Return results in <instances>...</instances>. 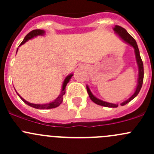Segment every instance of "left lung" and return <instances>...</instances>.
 Returning <instances> with one entry per match:
<instances>
[{"instance_id": "1", "label": "left lung", "mask_w": 154, "mask_h": 154, "mask_svg": "<svg viewBox=\"0 0 154 154\" xmlns=\"http://www.w3.org/2000/svg\"><path fill=\"white\" fill-rule=\"evenodd\" d=\"M113 30L115 31L116 34L120 37L122 39H123L124 41L126 43L129 44L130 45H131L132 47L134 48L135 51V55H136V63H137L138 68H139V78H138V83L137 86H136V91H135L134 94L131 96L129 99H127L125 101L122 102L121 103L122 106H124V105H126L127 103H128L129 102L131 101L133 98L136 97L139 94V92L140 91L141 88L142 86V83H143V79H144V66H143V63H142V60L141 59L140 54H139V48H138L137 44H136V42L130 34L127 32V31L126 30L125 28L120 27V26L116 25L115 27L113 28ZM86 89L87 92H88V95H89L90 99L94 102V103L97 105H100V106H106V107H111V108H116V107H118L119 105L115 104V103H108V102L103 101V100H100V99L97 98L94 95H93V94L91 93V91H90L89 88H88V86H86Z\"/></svg>"}]
</instances>
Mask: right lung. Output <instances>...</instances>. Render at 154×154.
Wrapping results in <instances>:
<instances>
[{"instance_id": "obj_1", "label": "right lung", "mask_w": 154, "mask_h": 154, "mask_svg": "<svg viewBox=\"0 0 154 154\" xmlns=\"http://www.w3.org/2000/svg\"><path fill=\"white\" fill-rule=\"evenodd\" d=\"M45 32L44 30H42V29H34V30H32L31 32H29L25 37H24V40H23L22 42L20 44L19 46H21V45L24 44L26 42L28 41L29 39H31V38H32L33 37L37 36V35H43L45 34ZM18 49H17V51H18ZM72 76H73V74H69V75H68L67 77H66L64 82H63V88H62L61 93H60V94L59 95V97H57L55 100H54V101H52V102H50V103H45V104H35V103H29V102H27V100H24V98H22V97H21V96L18 94V93L17 92L16 93L18 94V95L19 96L20 98H21V100H22L23 101L26 103V104L29 105V106H30L31 107H33V108H35V109H47L56 108V107L60 106V105L62 103V102H63V96L66 94V90L65 89H66V85H67V83L69 82V80H71V78L72 77Z\"/></svg>"}]
</instances>
